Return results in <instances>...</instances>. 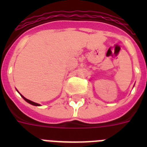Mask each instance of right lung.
<instances>
[{"instance_id":"1","label":"right lung","mask_w":147,"mask_h":147,"mask_svg":"<svg viewBox=\"0 0 147 147\" xmlns=\"http://www.w3.org/2000/svg\"><path fill=\"white\" fill-rule=\"evenodd\" d=\"M17 91H18V90H17ZM18 93H19V92H18ZM20 96H21V97H23V98L24 100H25L26 102H28V103H29V104H31V105H34V106H40V104H37V103H35V102H32V101H30V100H28V99H27L26 98H25V97L23 96V95H21L20 94Z\"/></svg>"}]
</instances>
